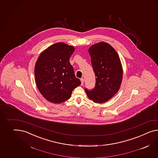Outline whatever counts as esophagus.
<instances>
[{"mask_svg":"<svg viewBox=\"0 0 158 158\" xmlns=\"http://www.w3.org/2000/svg\"><path fill=\"white\" fill-rule=\"evenodd\" d=\"M80 80L81 81V85H83V84H84V78H82L80 79Z\"/></svg>","mask_w":158,"mask_h":158,"instance_id":"34e87169","label":"esophagus"}]
</instances>
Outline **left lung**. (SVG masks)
Masks as SVG:
<instances>
[{
    "label": "left lung",
    "mask_w": 158,
    "mask_h": 158,
    "mask_svg": "<svg viewBox=\"0 0 158 158\" xmlns=\"http://www.w3.org/2000/svg\"><path fill=\"white\" fill-rule=\"evenodd\" d=\"M89 53L96 84L93 89L85 88V92L94 102L103 103L113 97L120 87L123 78L122 64L116 50L104 42L92 45Z\"/></svg>",
    "instance_id": "8db88e82"
}]
</instances>
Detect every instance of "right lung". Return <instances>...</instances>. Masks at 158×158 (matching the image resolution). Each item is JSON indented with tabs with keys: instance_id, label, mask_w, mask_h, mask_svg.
<instances>
[{
	"instance_id": "obj_1",
	"label": "right lung",
	"mask_w": 158,
	"mask_h": 158,
	"mask_svg": "<svg viewBox=\"0 0 158 158\" xmlns=\"http://www.w3.org/2000/svg\"><path fill=\"white\" fill-rule=\"evenodd\" d=\"M74 50L64 43H56L41 53L36 61L34 71L36 86L50 102L59 104L68 100L73 89L81 85L69 61Z\"/></svg>"
}]
</instances>
